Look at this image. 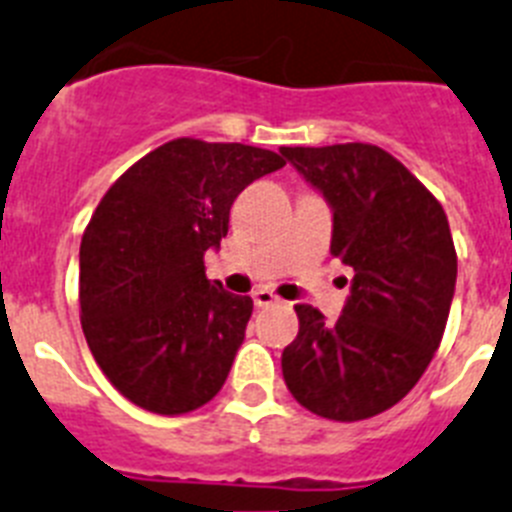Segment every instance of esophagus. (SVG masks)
Instances as JSON below:
<instances>
[{
  "instance_id": "obj_1",
  "label": "esophagus",
  "mask_w": 512,
  "mask_h": 512,
  "mask_svg": "<svg viewBox=\"0 0 512 512\" xmlns=\"http://www.w3.org/2000/svg\"><path fill=\"white\" fill-rule=\"evenodd\" d=\"M252 301H255V306H270L278 301V296H275L270 288H257V291L252 293Z\"/></svg>"
}]
</instances>
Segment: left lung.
I'll return each instance as SVG.
<instances>
[{
	"label": "left lung",
	"instance_id": "obj_1",
	"mask_svg": "<svg viewBox=\"0 0 512 512\" xmlns=\"http://www.w3.org/2000/svg\"><path fill=\"white\" fill-rule=\"evenodd\" d=\"M281 154L332 208L330 252L355 270L335 324L296 306L299 335L283 350V379L314 415L366 420L394 407L441 345L456 291L448 219L379 146H283Z\"/></svg>",
	"mask_w": 512,
	"mask_h": 512
}]
</instances>
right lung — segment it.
I'll return each instance as SVG.
<instances>
[{
    "label": "right lung",
    "mask_w": 512,
    "mask_h": 512,
    "mask_svg": "<svg viewBox=\"0 0 512 512\" xmlns=\"http://www.w3.org/2000/svg\"><path fill=\"white\" fill-rule=\"evenodd\" d=\"M281 154L175 139L115 180L79 247L82 330L110 384L144 410L182 415L224 386L252 317L250 296L208 281L231 203Z\"/></svg>",
    "instance_id": "obj_1"
}]
</instances>
